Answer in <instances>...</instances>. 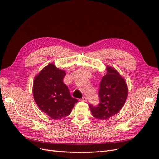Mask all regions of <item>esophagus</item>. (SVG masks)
Masks as SVG:
<instances>
[{
    "label": "esophagus",
    "instance_id": "obj_1",
    "mask_svg": "<svg viewBox=\"0 0 159 159\" xmlns=\"http://www.w3.org/2000/svg\"><path fill=\"white\" fill-rule=\"evenodd\" d=\"M81 101H82V102H87V101H88V98H86V97H85V96H84V97H83L82 99H81Z\"/></svg>",
    "mask_w": 159,
    "mask_h": 159
}]
</instances>
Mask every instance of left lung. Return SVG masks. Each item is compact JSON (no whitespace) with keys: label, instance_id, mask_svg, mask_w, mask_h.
<instances>
[{"label":"left lung","instance_id":"8db88e82","mask_svg":"<svg viewBox=\"0 0 159 159\" xmlns=\"http://www.w3.org/2000/svg\"><path fill=\"white\" fill-rule=\"evenodd\" d=\"M107 74L101 80L99 90L100 103L97 106L89 105L93 116L107 120L118 113L125 103L128 95L125 80L112 67L107 66Z\"/></svg>","mask_w":159,"mask_h":159}]
</instances>
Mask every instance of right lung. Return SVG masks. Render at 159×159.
Returning <instances> with one entry per match:
<instances>
[{"instance_id": "add662e5", "label": "right lung", "mask_w": 159, "mask_h": 159, "mask_svg": "<svg viewBox=\"0 0 159 159\" xmlns=\"http://www.w3.org/2000/svg\"><path fill=\"white\" fill-rule=\"evenodd\" d=\"M65 75V71L50 64L34 80L32 91L35 102L42 112L53 119L68 116L74 104L78 102L71 97L68 86L63 82Z\"/></svg>"}]
</instances>
